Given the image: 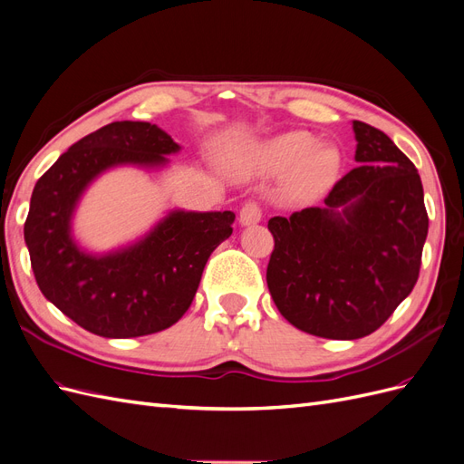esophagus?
Listing matches in <instances>:
<instances>
[{"label":"esophagus","mask_w":464,"mask_h":464,"mask_svg":"<svg viewBox=\"0 0 464 464\" xmlns=\"http://www.w3.org/2000/svg\"><path fill=\"white\" fill-rule=\"evenodd\" d=\"M261 208L256 203H246L240 210V224L242 227H254V224L261 222Z\"/></svg>","instance_id":"esophagus-1"}]
</instances>
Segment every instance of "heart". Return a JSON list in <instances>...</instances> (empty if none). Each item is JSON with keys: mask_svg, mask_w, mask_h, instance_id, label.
<instances>
[{"mask_svg": "<svg viewBox=\"0 0 464 464\" xmlns=\"http://www.w3.org/2000/svg\"><path fill=\"white\" fill-rule=\"evenodd\" d=\"M341 154L334 147L317 145L305 131L276 135L259 145L251 157V172L259 176L286 174L285 191L292 199L325 191L339 176Z\"/></svg>", "mask_w": 464, "mask_h": 464, "instance_id": "1", "label": "heart"}]
</instances>
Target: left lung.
Wrapping results in <instances>:
<instances>
[{
    "label": "left lung",
    "mask_w": 464,
    "mask_h": 464,
    "mask_svg": "<svg viewBox=\"0 0 464 464\" xmlns=\"http://www.w3.org/2000/svg\"><path fill=\"white\" fill-rule=\"evenodd\" d=\"M360 164L323 201L273 217L266 285L283 317L323 339L372 334L412 292L428 236L422 179L372 125L353 121Z\"/></svg>",
    "instance_id": "left-lung-1"
}]
</instances>
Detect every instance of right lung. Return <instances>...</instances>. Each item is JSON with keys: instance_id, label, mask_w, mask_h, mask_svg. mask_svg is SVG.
<instances>
[{"instance_id": "1", "label": "right lung", "mask_w": 464, "mask_h": 464, "mask_svg": "<svg viewBox=\"0 0 464 464\" xmlns=\"http://www.w3.org/2000/svg\"><path fill=\"white\" fill-rule=\"evenodd\" d=\"M181 147L159 125L114 121L82 137L33 191L24 244L40 292L77 325L106 339L172 327L188 312L210 254L230 237L232 210L172 208L133 242L82 247L73 232L82 195L116 168L159 172Z\"/></svg>"}]
</instances>
